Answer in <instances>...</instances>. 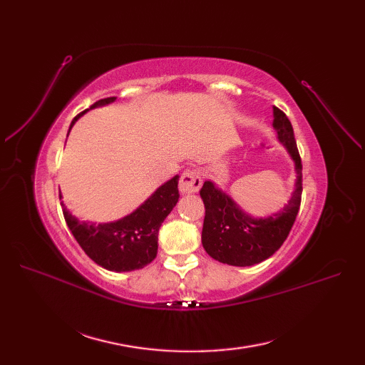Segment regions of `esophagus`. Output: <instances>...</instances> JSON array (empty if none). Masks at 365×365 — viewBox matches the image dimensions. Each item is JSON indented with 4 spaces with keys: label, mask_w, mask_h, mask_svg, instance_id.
I'll use <instances>...</instances> for the list:
<instances>
[{
    "label": "esophagus",
    "mask_w": 365,
    "mask_h": 365,
    "mask_svg": "<svg viewBox=\"0 0 365 365\" xmlns=\"http://www.w3.org/2000/svg\"><path fill=\"white\" fill-rule=\"evenodd\" d=\"M202 185V178L201 173L197 170H185L180 180V192L190 195L195 193L201 189Z\"/></svg>",
    "instance_id": "obj_1"
}]
</instances>
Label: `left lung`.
Wrapping results in <instances>:
<instances>
[{
  "label": "left lung",
  "instance_id": "obj_1",
  "mask_svg": "<svg viewBox=\"0 0 365 365\" xmlns=\"http://www.w3.org/2000/svg\"><path fill=\"white\" fill-rule=\"evenodd\" d=\"M272 128L294 161L295 182L288 204L280 212L254 217L219 189L216 182L205 181L200 195L205 205L202 247L210 257L233 267H251L271 257L288 237L302 202V160L298 155L294 129L279 108H272Z\"/></svg>",
  "mask_w": 365,
  "mask_h": 365
}]
</instances>
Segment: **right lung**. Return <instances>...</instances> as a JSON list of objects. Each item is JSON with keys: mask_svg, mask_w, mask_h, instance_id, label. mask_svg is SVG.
<instances>
[{"mask_svg": "<svg viewBox=\"0 0 365 365\" xmlns=\"http://www.w3.org/2000/svg\"><path fill=\"white\" fill-rule=\"evenodd\" d=\"M115 98L117 97L102 98L90 109L113 103ZM86 111L74 117L70 130ZM178 181L180 176L175 175L172 180L160 185L134 212L114 222L97 224L90 220H81L61 202L63 217L77 244L98 267L115 272L141 269L157 257L158 230L180 200ZM59 197H62V195H59Z\"/></svg>", "mask_w": 365, "mask_h": 365, "instance_id": "obj_1", "label": "right lung"}]
</instances>
